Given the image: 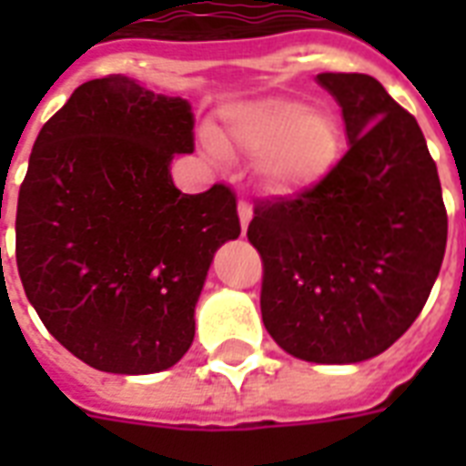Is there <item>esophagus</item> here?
Masks as SVG:
<instances>
[{
  "label": "esophagus",
  "instance_id": "34e87169",
  "mask_svg": "<svg viewBox=\"0 0 466 466\" xmlns=\"http://www.w3.org/2000/svg\"><path fill=\"white\" fill-rule=\"evenodd\" d=\"M237 210H239L241 232L247 234V227H248V222H251V218H254V210H251V205L244 203V200H239V208H237Z\"/></svg>",
  "mask_w": 466,
  "mask_h": 466
}]
</instances>
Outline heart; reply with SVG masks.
<instances>
[{
	"label": "heart",
	"mask_w": 466,
	"mask_h": 466,
	"mask_svg": "<svg viewBox=\"0 0 466 466\" xmlns=\"http://www.w3.org/2000/svg\"><path fill=\"white\" fill-rule=\"evenodd\" d=\"M205 147L215 157L254 155L258 188L276 200H295L331 176L343 152V133L324 108H307L295 98H258L229 106L218 133L205 137Z\"/></svg>",
	"instance_id": "1"
}]
</instances>
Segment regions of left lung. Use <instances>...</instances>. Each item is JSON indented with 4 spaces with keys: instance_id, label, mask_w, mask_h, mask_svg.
<instances>
[{
    "instance_id": "1",
    "label": "left lung",
    "mask_w": 466,
    "mask_h": 466,
    "mask_svg": "<svg viewBox=\"0 0 466 466\" xmlns=\"http://www.w3.org/2000/svg\"><path fill=\"white\" fill-rule=\"evenodd\" d=\"M346 123L348 152L319 188L254 208L261 314L285 353L350 365L416 321L441 273L448 212L426 137L370 75H317Z\"/></svg>"
}]
</instances>
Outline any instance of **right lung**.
Segmentation results:
<instances>
[{
  "mask_svg": "<svg viewBox=\"0 0 466 466\" xmlns=\"http://www.w3.org/2000/svg\"><path fill=\"white\" fill-rule=\"evenodd\" d=\"M193 111L130 76L76 86L35 137L18 190L16 266L46 329L91 368L152 375L181 360L212 256L241 232L227 186L188 196L174 155Z\"/></svg>",
  "mask_w": 466,
  "mask_h": 466,
  "instance_id": "obj_1",
  "label": "right lung"
}]
</instances>
